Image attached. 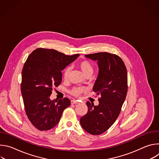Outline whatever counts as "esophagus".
Wrapping results in <instances>:
<instances>
[{"label":"esophagus","instance_id":"1","mask_svg":"<svg viewBox=\"0 0 159 159\" xmlns=\"http://www.w3.org/2000/svg\"><path fill=\"white\" fill-rule=\"evenodd\" d=\"M79 103V101H77V100H75V99H73L71 101V104H77Z\"/></svg>","mask_w":159,"mask_h":159}]
</instances>
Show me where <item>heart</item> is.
<instances>
[{
  "instance_id": "1",
  "label": "heart",
  "mask_w": 159,
  "mask_h": 159,
  "mask_svg": "<svg viewBox=\"0 0 159 159\" xmlns=\"http://www.w3.org/2000/svg\"><path fill=\"white\" fill-rule=\"evenodd\" d=\"M77 66L79 68V69L83 73V74L85 77H90L94 72V66L91 62H90L89 60H84L80 61L77 63ZM71 69L70 67H66L64 70L63 73V78L65 80H66L69 78V76L70 74ZM85 91V89L82 87H73L70 91L69 93L75 97L79 96L82 93Z\"/></svg>"
}]
</instances>
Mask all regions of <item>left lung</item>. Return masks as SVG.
<instances>
[{"mask_svg": "<svg viewBox=\"0 0 159 159\" xmlns=\"http://www.w3.org/2000/svg\"><path fill=\"white\" fill-rule=\"evenodd\" d=\"M85 57L98 61L99 74L93 90L101 98L98 106L87 102L88 111L80 123L87 133L98 135L113 125L121 112L128 90L127 70L122 59L115 54L100 52Z\"/></svg>", "mask_w": 159, "mask_h": 159, "instance_id": "obj_1", "label": "left lung"}]
</instances>
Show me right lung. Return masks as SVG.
<instances>
[{
    "label": "right lung",
    "instance_id": "obj_1",
    "mask_svg": "<svg viewBox=\"0 0 159 159\" xmlns=\"http://www.w3.org/2000/svg\"><path fill=\"white\" fill-rule=\"evenodd\" d=\"M79 56L66 55L53 49L37 48L28 57L22 71L21 94L26 115L40 131L55 127L70 101L50 98L53 87L61 82V70Z\"/></svg>",
    "mask_w": 159,
    "mask_h": 159
}]
</instances>
